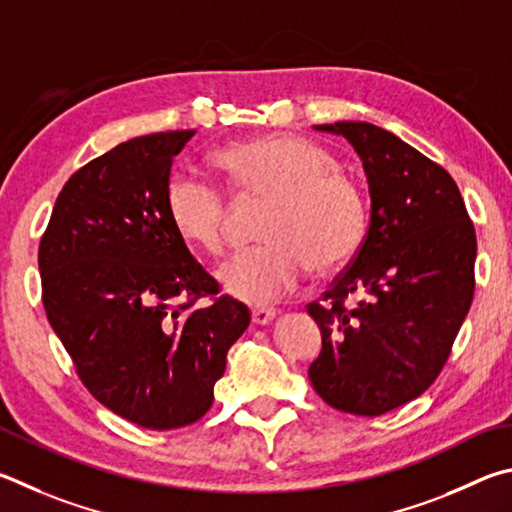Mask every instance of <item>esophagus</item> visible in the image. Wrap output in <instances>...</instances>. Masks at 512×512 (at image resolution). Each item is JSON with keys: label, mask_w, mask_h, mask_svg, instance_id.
<instances>
[{"label": "esophagus", "mask_w": 512, "mask_h": 512, "mask_svg": "<svg viewBox=\"0 0 512 512\" xmlns=\"http://www.w3.org/2000/svg\"><path fill=\"white\" fill-rule=\"evenodd\" d=\"M274 317H276V312L272 308H254V310H251V321H254V326L272 324Z\"/></svg>", "instance_id": "34e87169"}]
</instances>
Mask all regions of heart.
Here are the masks:
<instances>
[{"mask_svg":"<svg viewBox=\"0 0 512 512\" xmlns=\"http://www.w3.org/2000/svg\"><path fill=\"white\" fill-rule=\"evenodd\" d=\"M218 164L242 200H270L261 229L265 245L238 251L215 274L231 299L270 306L297 288L308 267L333 272L362 247L369 229L364 191L339 170L328 148L297 134H272L231 143L220 150ZM166 204L188 245L220 254L231 206L213 179L195 168L175 170Z\"/></svg>","mask_w":512,"mask_h":512,"instance_id":"obj_1","label":"heart"}]
</instances>
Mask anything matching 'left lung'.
<instances>
[{
    "label": "left lung",
    "mask_w": 512,
    "mask_h": 512,
    "mask_svg": "<svg viewBox=\"0 0 512 512\" xmlns=\"http://www.w3.org/2000/svg\"><path fill=\"white\" fill-rule=\"evenodd\" d=\"M315 130L357 152L371 222L326 306L308 308L324 344L308 375L330 407L382 416L441 373L472 303L477 236L450 173L393 132L364 121ZM346 298L358 303L346 309Z\"/></svg>",
    "instance_id": "obj_1"
}]
</instances>
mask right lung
<instances>
[{"label":"right lung","mask_w":512,"mask_h":512,"mask_svg":"<svg viewBox=\"0 0 512 512\" xmlns=\"http://www.w3.org/2000/svg\"><path fill=\"white\" fill-rule=\"evenodd\" d=\"M195 130L134 137L69 177L40 242L42 301L92 396L146 429H177L213 405V387L249 310L215 297L170 222L173 157ZM182 302V307L176 303Z\"/></svg>","instance_id":"right-lung-1"}]
</instances>
